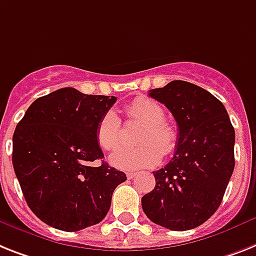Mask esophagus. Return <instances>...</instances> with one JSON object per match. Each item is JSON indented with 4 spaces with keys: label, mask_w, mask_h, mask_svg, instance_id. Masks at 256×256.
<instances>
[{
    "label": "esophagus",
    "mask_w": 256,
    "mask_h": 256,
    "mask_svg": "<svg viewBox=\"0 0 256 256\" xmlns=\"http://www.w3.org/2000/svg\"><path fill=\"white\" fill-rule=\"evenodd\" d=\"M137 172H133V171H130V172H126V176H128V179H134L137 176Z\"/></svg>",
    "instance_id": "1"
}]
</instances>
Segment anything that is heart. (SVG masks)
Instances as JSON below:
<instances>
[{
	"label": "heart",
	"mask_w": 256,
	"mask_h": 256,
	"mask_svg": "<svg viewBox=\"0 0 256 256\" xmlns=\"http://www.w3.org/2000/svg\"><path fill=\"white\" fill-rule=\"evenodd\" d=\"M130 120L144 124L136 148H120L110 156L112 166L122 170H138L157 166L162 154L171 156L179 142L178 130L164 122V111L157 102L145 96L133 99L126 107ZM96 140L104 150H114L122 142V123L118 114L108 110L96 126Z\"/></svg>",
	"instance_id": "obj_1"
}]
</instances>
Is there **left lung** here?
Here are the masks:
<instances>
[{
  "label": "left lung",
  "instance_id": "1",
  "mask_svg": "<svg viewBox=\"0 0 256 256\" xmlns=\"http://www.w3.org/2000/svg\"><path fill=\"white\" fill-rule=\"evenodd\" d=\"M149 96L164 103L178 124L174 157L153 171L156 187L142 196L148 218L176 232L204 224L222 202L234 170L236 133L218 99L200 86L171 81Z\"/></svg>",
  "mask_w": 256,
  "mask_h": 256
}]
</instances>
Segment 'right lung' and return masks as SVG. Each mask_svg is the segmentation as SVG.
I'll list each match as a JSON object with an SVG mask.
<instances>
[{
  "mask_svg": "<svg viewBox=\"0 0 256 256\" xmlns=\"http://www.w3.org/2000/svg\"><path fill=\"white\" fill-rule=\"evenodd\" d=\"M116 96L64 88L38 98L12 136V166L27 206L43 222L64 232L99 224L123 171L102 162L96 126Z\"/></svg>",
  "mask_w": 256,
  "mask_h": 256,
  "instance_id": "1",
  "label": "right lung"
}]
</instances>
